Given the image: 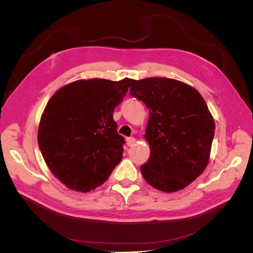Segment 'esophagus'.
Segmentation results:
<instances>
[{
    "instance_id": "esophagus-1",
    "label": "esophagus",
    "mask_w": 253,
    "mask_h": 253,
    "mask_svg": "<svg viewBox=\"0 0 253 253\" xmlns=\"http://www.w3.org/2000/svg\"><path fill=\"white\" fill-rule=\"evenodd\" d=\"M135 138L134 137H128V138H126V144L127 147H132V145L135 143Z\"/></svg>"
}]
</instances>
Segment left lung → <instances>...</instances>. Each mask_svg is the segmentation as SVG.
<instances>
[{
  "instance_id": "left-lung-1",
  "label": "left lung",
  "mask_w": 253,
  "mask_h": 253,
  "mask_svg": "<svg viewBox=\"0 0 253 253\" xmlns=\"http://www.w3.org/2000/svg\"><path fill=\"white\" fill-rule=\"evenodd\" d=\"M131 96L150 111L144 137L150 158L140 167L149 185L176 192L208 165L215 125L204 98L188 84L169 78L135 80Z\"/></svg>"
}]
</instances>
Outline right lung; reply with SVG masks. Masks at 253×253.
I'll list each match as a JSON object with an SVG mask.
<instances>
[{
  "mask_svg": "<svg viewBox=\"0 0 253 253\" xmlns=\"http://www.w3.org/2000/svg\"><path fill=\"white\" fill-rule=\"evenodd\" d=\"M134 80H78L57 90L41 117L38 143L66 187L88 192L109 178L124 154L113 112Z\"/></svg>",
  "mask_w": 253,
  "mask_h": 253,
  "instance_id": "obj_1",
  "label": "right lung"
}]
</instances>
